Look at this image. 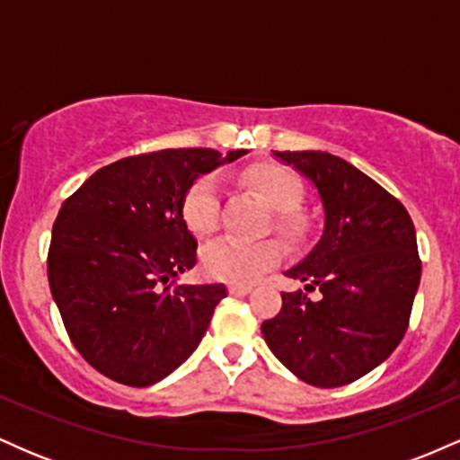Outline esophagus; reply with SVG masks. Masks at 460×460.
I'll use <instances>...</instances> for the list:
<instances>
[{
	"label": "esophagus",
	"instance_id": "obj_1",
	"mask_svg": "<svg viewBox=\"0 0 460 460\" xmlns=\"http://www.w3.org/2000/svg\"><path fill=\"white\" fill-rule=\"evenodd\" d=\"M251 285L246 283H231L229 285V294H235V296H244V294L251 292Z\"/></svg>",
	"mask_w": 460,
	"mask_h": 460
}]
</instances>
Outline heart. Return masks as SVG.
Wrapping results in <instances>:
<instances>
[{"label":"heart","mask_w":460,"mask_h":460,"mask_svg":"<svg viewBox=\"0 0 460 460\" xmlns=\"http://www.w3.org/2000/svg\"><path fill=\"white\" fill-rule=\"evenodd\" d=\"M246 183L260 192L274 214V231L292 246L303 244L311 234L309 216L300 209L305 200V183L292 168L281 164H261L244 172ZM181 218L194 235H212L220 223V181L208 172L190 183L181 199ZM283 261L279 242H240L223 237L208 244L200 252L205 277L216 281L251 283L263 272Z\"/></svg>","instance_id":"b5f03b06"}]
</instances>
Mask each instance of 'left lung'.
Listing matches in <instances>:
<instances>
[{
  "label": "left lung",
  "instance_id": "obj_1",
  "mask_svg": "<svg viewBox=\"0 0 460 460\" xmlns=\"http://www.w3.org/2000/svg\"><path fill=\"white\" fill-rule=\"evenodd\" d=\"M307 175L324 205V234L285 277L318 288L281 292L261 324L274 357L314 387H341L383 363L409 329L421 260L415 226L394 194L341 157L274 151Z\"/></svg>",
  "mask_w": 460,
  "mask_h": 460
}]
</instances>
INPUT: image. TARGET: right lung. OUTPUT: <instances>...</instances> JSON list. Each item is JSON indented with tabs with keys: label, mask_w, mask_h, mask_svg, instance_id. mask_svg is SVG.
Returning a JSON list of instances; mask_svg holds the SVG:
<instances>
[{
	"label": "right lung",
	"mask_w": 460,
	"mask_h": 460,
	"mask_svg": "<svg viewBox=\"0 0 460 460\" xmlns=\"http://www.w3.org/2000/svg\"><path fill=\"white\" fill-rule=\"evenodd\" d=\"M244 149H164L99 168L62 203L47 277L73 346L103 376L146 387L197 350L223 283L179 285L197 263L181 199Z\"/></svg>",
	"instance_id": "obj_1"
}]
</instances>
